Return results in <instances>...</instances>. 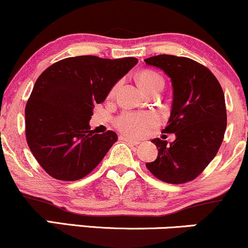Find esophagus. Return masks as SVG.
Listing matches in <instances>:
<instances>
[{"instance_id": "1", "label": "esophagus", "mask_w": 248, "mask_h": 248, "mask_svg": "<svg viewBox=\"0 0 248 248\" xmlns=\"http://www.w3.org/2000/svg\"><path fill=\"white\" fill-rule=\"evenodd\" d=\"M119 139H121V140H123V141H126L127 144H131V145H138V144L140 143L139 140H136V139H131L129 137H124V136H121Z\"/></svg>"}]
</instances>
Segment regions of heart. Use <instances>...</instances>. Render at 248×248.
<instances>
[{
  "label": "heart",
  "instance_id": "heart-1",
  "mask_svg": "<svg viewBox=\"0 0 248 248\" xmlns=\"http://www.w3.org/2000/svg\"><path fill=\"white\" fill-rule=\"evenodd\" d=\"M138 84L145 93L157 85H163V78L159 74L152 70H144L139 72L137 76ZM117 87H113L110 91V97L116 93ZM160 123V118L154 112H124L117 117L116 126L124 135L130 137H140L154 130Z\"/></svg>",
  "mask_w": 248,
  "mask_h": 248
}]
</instances>
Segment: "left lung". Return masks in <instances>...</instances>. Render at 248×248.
Masks as SVG:
<instances>
[{
	"instance_id": "left-lung-1",
	"label": "left lung",
	"mask_w": 248,
	"mask_h": 248,
	"mask_svg": "<svg viewBox=\"0 0 248 248\" xmlns=\"http://www.w3.org/2000/svg\"><path fill=\"white\" fill-rule=\"evenodd\" d=\"M144 61L171 78L173 101L164 132L176 135L171 144L152 140L158 155L146 168L163 182L184 184L204 171L221 145L227 125L224 93L212 72L191 58L158 55Z\"/></svg>"
}]
</instances>
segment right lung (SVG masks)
Wrapping results in <instances>:
<instances>
[{
	"mask_svg": "<svg viewBox=\"0 0 248 248\" xmlns=\"http://www.w3.org/2000/svg\"><path fill=\"white\" fill-rule=\"evenodd\" d=\"M137 63L89 55L64 58L42 72L26 105V138L49 176L78 180L101 163L117 135L91 131L93 110Z\"/></svg>",
	"mask_w": 248,
	"mask_h": 248,
	"instance_id": "add662e5",
	"label": "right lung"
}]
</instances>
